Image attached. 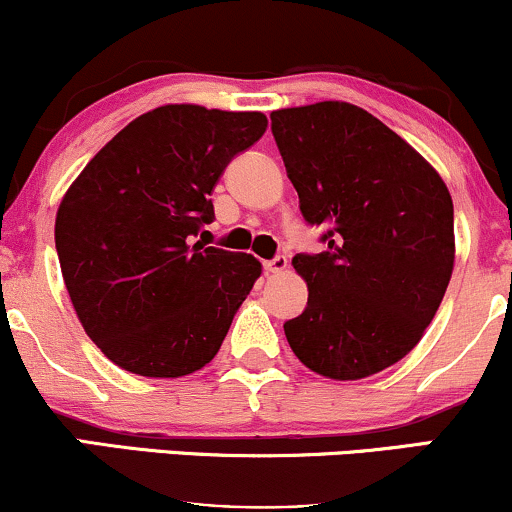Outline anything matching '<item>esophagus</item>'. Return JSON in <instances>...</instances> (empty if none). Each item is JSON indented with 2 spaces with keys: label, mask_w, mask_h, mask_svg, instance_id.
<instances>
[{
  "label": "esophagus",
  "mask_w": 512,
  "mask_h": 512,
  "mask_svg": "<svg viewBox=\"0 0 512 512\" xmlns=\"http://www.w3.org/2000/svg\"><path fill=\"white\" fill-rule=\"evenodd\" d=\"M286 267H289V260H286V255H276V257H272V260L264 262V269H267V272H272V274L284 272Z\"/></svg>",
  "instance_id": "obj_1"
}]
</instances>
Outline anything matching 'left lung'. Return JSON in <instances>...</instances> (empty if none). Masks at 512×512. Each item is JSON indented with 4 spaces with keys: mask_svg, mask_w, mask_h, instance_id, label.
<instances>
[{
    "mask_svg": "<svg viewBox=\"0 0 512 512\" xmlns=\"http://www.w3.org/2000/svg\"><path fill=\"white\" fill-rule=\"evenodd\" d=\"M272 134L308 226H325L317 255L298 252L308 305L284 322L293 354L315 373L358 380L419 344L455 262L445 182L351 103L272 113Z\"/></svg>",
    "mask_w": 512,
    "mask_h": 512,
    "instance_id": "left-lung-1",
    "label": "left lung"
}]
</instances>
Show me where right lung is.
<instances>
[{
    "label": "right lung",
    "instance_id": "1",
    "mask_svg": "<svg viewBox=\"0 0 512 512\" xmlns=\"http://www.w3.org/2000/svg\"><path fill=\"white\" fill-rule=\"evenodd\" d=\"M267 129L262 113L163 105L115 134L64 195L55 248L88 337L146 378L207 366L262 264L195 238L211 190Z\"/></svg>",
    "mask_w": 512,
    "mask_h": 512
}]
</instances>
